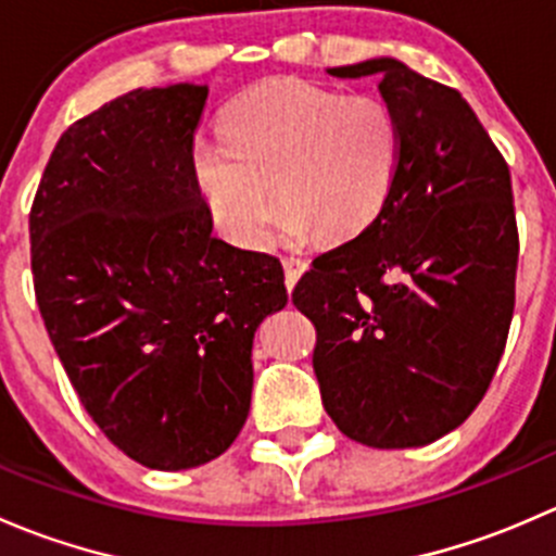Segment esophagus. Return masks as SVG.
Listing matches in <instances>:
<instances>
[{
  "label": "esophagus",
  "mask_w": 556,
  "mask_h": 556,
  "mask_svg": "<svg viewBox=\"0 0 556 556\" xmlns=\"http://www.w3.org/2000/svg\"><path fill=\"white\" fill-rule=\"evenodd\" d=\"M282 266H285V285H288V290H293L295 282L301 279V274L309 268V263H306L304 257L290 255V257H282Z\"/></svg>",
  "instance_id": "1"
}]
</instances>
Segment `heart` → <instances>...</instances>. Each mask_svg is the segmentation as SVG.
<instances>
[{
    "label": "heart",
    "instance_id": "b5f03b06",
    "mask_svg": "<svg viewBox=\"0 0 556 556\" xmlns=\"http://www.w3.org/2000/svg\"><path fill=\"white\" fill-rule=\"evenodd\" d=\"M401 123L377 97L282 77L250 88L223 112V137L193 144V177L231 242L255 247L274 186L279 231L350 239L390 201L401 169Z\"/></svg>",
    "mask_w": 556,
    "mask_h": 556
}]
</instances>
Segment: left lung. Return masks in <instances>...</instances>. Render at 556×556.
<instances>
[{
  "label": "left lung",
  "instance_id": "obj_1",
  "mask_svg": "<svg viewBox=\"0 0 556 556\" xmlns=\"http://www.w3.org/2000/svg\"><path fill=\"white\" fill-rule=\"evenodd\" d=\"M379 77L401 169L377 220L314 257L293 290L317 328L328 417L357 444H433L470 417L506 350L519 233L511 174L470 104L397 59L333 66Z\"/></svg>",
  "mask_w": 556,
  "mask_h": 556
}]
</instances>
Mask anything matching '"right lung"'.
<instances>
[{
    "mask_svg": "<svg viewBox=\"0 0 556 556\" xmlns=\"http://www.w3.org/2000/svg\"><path fill=\"white\" fill-rule=\"evenodd\" d=\"M206 86L137 88L61 134L29 215L39 314L80 403L137 463L220 457L252 395L282 263L212 233L193 177Z\"/></svg>",
    "mask_w": 556,
    "mask_h": 556,
    "instance_id": "1",
    "label": "right lung"
}]
</instances>
